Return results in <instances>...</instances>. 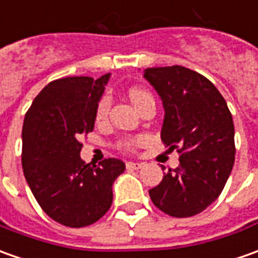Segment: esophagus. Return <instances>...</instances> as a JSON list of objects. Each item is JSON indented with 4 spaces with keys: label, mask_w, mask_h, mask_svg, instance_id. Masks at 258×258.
<instances>
[{
    "label": "esophagus",
    "mask_w": 258,
    "mask_h": 258,
    "mask_svg": "<svg viewBox=\"0 0 258 258\" xmlns=\"http://www.w3.org/2000/svg\"><path fill=\"white\" fill-rule=\"evenodd\" d=\"M125 165H127V168H128V169H131V171H137V169H140V168L143 166V164H141V162H134V161H128V162H127Z\"/></svg>",
    "instance_id": "obj_1"
}]
</instances>
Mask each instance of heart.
I'll return each instance as SVG.
<instances>
[{
  "label": "heart",
  "instance_id": "obj_1",
  "mask_svg": "<svg viewBox=\"0 0 258 258\" xmlns=\"http://www.w3.org/2000/svg\"><path fill=\"white\" fill-rule=\"evenodd\" d=\"M128 97L130 100L134 103V106H136L137 108H138V106L147 99H152L151 96H150V93L145 92L143 89H131L128 92ZM110 104H111V100H110V97H108L107 94L100 99L99 104H97V111H96L97 120L106 118L107 113H108V110H110Z\"/></svg>",
  "mask_w": 258,
  "mask_h": 258
}]
</instances>
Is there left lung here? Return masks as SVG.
<instances>
[{
    "instance_id": "left-lung-1",
    "label": "left lung",
    "mask_w": 258,
    "mask_h": 258,
    "mask_svg": "<svg viewBox=\"0 0 258 258\" xmlns=\"http://www.w3.org/2000/svg\"><path fill=\"white\" fill-rule=\"evenodd\" d=\"M144 78L164 106L161 140L180 154L179 168L164 172L150 198L169 216H195L216 201L232 172V114L215 85L198 72L178 64L148 68Z\"/></svg>"
}]
</instances>
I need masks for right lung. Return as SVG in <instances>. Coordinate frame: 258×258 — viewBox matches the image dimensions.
Returning a JSON list of instances; mask_svg holds the SVG:
<instances>
[{"mask_svg": "<svg viewBox=\"0 0 258 258\" xmlns=\"http://www.w3.org/2000/svg\"><path fill=\"white\" fill-rule=\"evenodd\" d=\"M110 73L99 79L53 80L35 97L22 127V168L43 212L69 227H83L106 215L113 183L125 164L117 158L100 165L80 158V137L94 128L97 104Z\"/></svg>", "mask_w": 258, "mask_h": 258, "instance_id": "add662e5", "label": "right lung"}]
</instances>
